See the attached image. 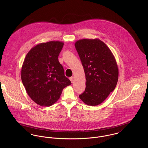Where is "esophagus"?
Returning a JSON list of instances; mask_svg holds the SVG:
<instances>
[{"instance_id":"34e87169","label":"esophagus","mask_w":148,"mask_h":148,"mask_svg":"<svg viewBox=\"0 0 148 148\" xmlns=\"http://www.w3.org/2000/svg\"><path fill=\"white\" fill-rule=\"evenodd\" d=\"M69 79H70V80H71V83H73V81H74V77H70Z\"/></svg>"}]
</instances>
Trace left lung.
<instances>
[{
	"label": "left lung",
	"mask_w": 148,
	"mask_h": 148,
	"mask_svg": "<svg viewBox=\"0 0 148 148\" xmlns=\"http://www.w3.org/2000/svg\"><path fill=\"white\" fill-rule=\"evenodd\" d=\"M75 47L86 79L85 91L79 98L88 106H98L115 88L119 74L116 60L110 50L100 40H79Z\"/></svg>",
	"instance_id": "left-lung-1"
}]
</instances>
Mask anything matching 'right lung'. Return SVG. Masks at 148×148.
Masks as SVG:
<instances>
[{
    "label": "right lung",
    "mask_w": 148,
    "mask_h": 148,
    "mask_svg": "<svg viewBox=\"0 0 148 148\" xmlns=\"http://www.w3.org/2000/svg\"><path fill=\"white\" fill-rule=\"evenodd\" d=\"M63 45L60 42L41 43L25 56L21 81L30 98L39 106H49L55 103L64 88L71 84L58 60Z\"/></svg>",
    "instance_id": "obj_1"
}]
</instances>
